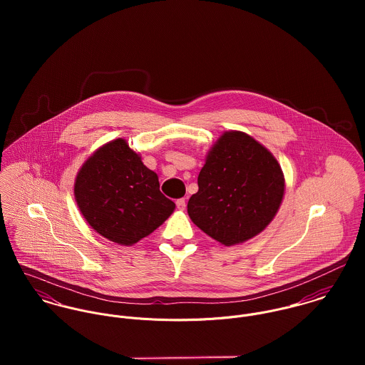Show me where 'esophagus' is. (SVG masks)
Listing matches in <instances>:
<instances>
[{"label": "esophagus", "mask_w": 365, "mask_h": 365, "mask_svg": "<svg viewBox=\"0 0 365 365\" xmlns=\"http://www.w3.org/2000/svg\"><path fill=\"white\" fill-rule=\"evenodd\" d=\"M177 208L180 210H184L185 209V198H181V200H177Z\"/></svg>", "instance_id": "1"}]
</instances>
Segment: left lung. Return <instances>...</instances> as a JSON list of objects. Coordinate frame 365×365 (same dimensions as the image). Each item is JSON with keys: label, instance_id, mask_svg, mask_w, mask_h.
Here are the masks:
<instances>
[{"label": "left lung", "instance_id": "obj_1", "mask_svg": "<svg viewBox=\"0 0 365 365\" xmlns=\"http://www.w3.org/2000/svg\"><path fill=\"white\" fill-rule=\"evenodd\" d=\"M284 192V173L272 153L250 135L227 130L209 149L198 175V192L187 208L209 237L235 246L269 225Z\"/></svg>", "mask_w": 365, "mask_h": 365}]
</instances>
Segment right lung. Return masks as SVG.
<instances>
[{
    "label": "right lung",
    "instance_id": "obj_1",
    "mask_svg": "<svg viewBox=\"0 0 365 365\" xmlns=\"http://www.w3.org/2000/svg\"><path fill=\"white\" fill-rule=\"evenodd\" d=\"M74 198L87 223L122 246L149 236L175 209L160 192L156 173L122 138L105 143L84 161Z\"/></svg>",
    "mask_w": 365,
    "mask_h": 365
}]
</instances>
